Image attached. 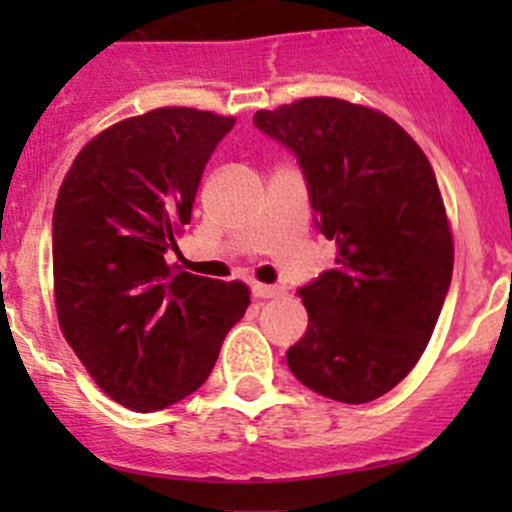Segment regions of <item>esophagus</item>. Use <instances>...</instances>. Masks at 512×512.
I'll return each mask as SVG.
<instances>
[{
    "label": "esophagus",
    "mask_w": 512,
    "mask_h": 512,
    "mask_svg": "<svg viewBox=\"0 0 512 512\" xmlns=\"http://www.w3.org/2000/svg\"><path fill=\"white\" fill-rule=\"evenodd\" d=\"M252 294H255L257 299L282 297V294H285V287H277V285H262V282H255V285H252Z\"/></svg>",
    "instance_id": "34e87169"
}]
</instances>
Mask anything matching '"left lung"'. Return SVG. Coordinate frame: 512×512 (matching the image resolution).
<instances>
[{
    "label": "left lung",
    "instance_id": "obj_1",
    "mask_svg": "<svg viewBox=\"0 0 512 512\" xmlns=\"http://www.w3.org/2000/svg\"><path fill=\"white\" fill-rule=\"evenodd\" d=\"M294 153L337 267L299 287L309 324L287 352L307 389L366 404L421 359L453 275V232L421 146L386 113L312 96L257 111Z\"/></svg>",
    "mask_w": 512,
    "mask_h": 512
}]
</instances>
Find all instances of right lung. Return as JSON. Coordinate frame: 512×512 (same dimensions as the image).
Wrapping results in <instances>:
<instances>
[{
  "mask_svg": "<svg viewBox=\"0 0 512 512\" xmlns=\"http://www.w3.org/2000/svg\"><path fill=\"white\" fill-rule=\"evenodd\" d=\"M232 126V116L185 106L123 118L81 148L59 188L51 255L61 334L126 409L158 411L200 389L250 304L245 282L165 262Z\"/></svg>",
  "mask_w": 512,
  "mask_h": 512,
  "instance_id": "right-lung-1",
  "label": "right lung"
}]
</instances>
